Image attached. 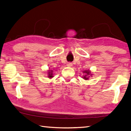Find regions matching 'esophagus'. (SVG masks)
Listing matches in <instances>:
<instances>
[{"instance_id": "esophagus-1", "label": "esophagus", "mask_w": 131, "mask_h": 131, "mask_svg": "<svg viewBox=\"0 0 131 131\" xmlns=\"http://www.w3.org/2000/svg\"><path fill=\"white\" fill-rule=\"evenodd\" d=\"M67 66L68 67H71V66H72V63L71 62H68L67 64Z\"/></svg>"}]
</instances>
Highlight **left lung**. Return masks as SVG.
<instances>
[{
  "label": "left lung",
  "instance_id": "obj_1",
  "mask_svg": "<svg viewBox=\"0 0 131 131\" xmlns=\"http://www.w3.org/2000/svg\"><path fill=\"white\" fill-rule=\"evenodd\" d=\"M83 73H85V75H83V78L84 79H85V80H88V77H88V75H89L90 74V72L89 71H85V72H83Z\"/></svg>",
  "mask_w": 131,
  "mask_h": 131
}]
</instances>
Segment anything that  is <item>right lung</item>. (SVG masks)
<instances>
[{
	"instance_id": "obj_1",
	"label": "right lung",
	"mask_w": 131,
	"mask_h": 131,
	"mask_svg": "<svg viewBox=\"0 0 131 131\" xmlns=\"http://www.w3.org/2000/svg\"><path fill=\"white\" fill-rule=\"evenodd\" d=\"M52 71L51 70V71H49V72L48 73V77H49V78H51V77H53V73H52Z\"/></svg>"
}]
</instances>
